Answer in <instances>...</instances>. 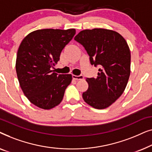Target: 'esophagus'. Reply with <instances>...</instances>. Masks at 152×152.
Listing matches in <instances>:
<instances>
[{
	"label": "esophagus",
	"mask_w": 152,
	"mask_h": 152,
	"mask_svg": "<svg viewBox=\"0 0 152 152\" xmlns=\"http://www.w3.org/2000/svg\"><path fill=\"white\" fill-rule=\"evenodd\" d=\"M72 78H73L75 80H82L84 79V76L83 75H72Z\"/></svg>",
	"instance_id": "esophagus-1"
}]
</instances>
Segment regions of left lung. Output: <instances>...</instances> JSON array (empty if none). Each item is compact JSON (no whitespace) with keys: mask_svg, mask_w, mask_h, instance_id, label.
<instances>
[{"mask_svg":"<svg viewBox=\"0 0 152 152\" xmlns=\"http://www.w3.org/2000/svg\"><path fill=\"white\" fill-rule=\"evenodd\" d=\"M90 57L92 65L99 66L96 78H86L88 88L84 100L97 109L115 102L123 93L131 72V53L124 37L104 28L81 31L75 37Z\"/></svg>","mask_w":152,"mask_h":152,"instance_id":"obj_1","label":"left lung"}]
</instances>
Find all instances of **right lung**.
<instances>
[{"mask_svg":"<svg viewBox=\"0 0 152 152\" xmlns=\"http://www.w3.org/2000/svg\"><path fill=\"white\" fill-rule=\"evenodd\" d=\"M75 33V29L37 30L20 43L16 60L17 77L24 95L39 108L51 109L63 99L72 75H58L51 68Z\"/></svg>","mask_w":152,"mask_h":152,"instance_id":"add662e5","label":"right lung"}]
</instances>
